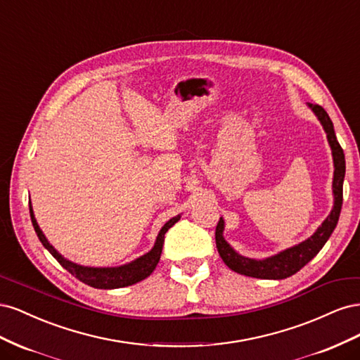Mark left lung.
I'll list each match as a JSON object with an SVG mask.
<instances>
[{"instance_id": "8db88e82", "label": "left lung", "mask_w": 360, "mask_h": 360, "mask_svg": "<svg viewBox=\"0 0 360 360\" xmlns=\"http://www.w3.org/2000/svg\"><path fill=\"white\" fill-rule=\"evenodd\" d=\"M308 106L319 118L321 123L326 135H328V143L332 150L333 158V181H332V192H333V209L330 214L326 217L323 224L317 228L311 237L307 240L300 242L299 245H294L288 249L281 250V252L263 258H248L245 255H240L237 250L228 243L224 238V228L225 222L221 217L216 226V248L219 252L224 263L230 267L231 270L237 271V274L258 278V279H285L307 266L309 261L317 255L321 248L329 240L330 234L333 233L335 226L340 219L341 207H342V184H344V176H345V158L344 151L338 143L335 129L330 117L328 115L320 105L308 103Z\"/></svg>"}]
</instances>
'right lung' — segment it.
Returning <instances> with one entry per match:
<instances>
[{"mask_svg":"<svg viewBox=\"0 0 360 360\" xmlns=\"http://www.w3.org/2000/svg\"><path fill=\"white\" fill-rule=\"evenodd\" d=\"M30 216H31V222H32V226H34L39 240L41 242L43 246L49 250L52 257L56 258L58 263L69 271V274H72L75 278L82 281L84 284L94 287V288H102V290H114V288H123V287L134 285V284H136V282L143 281L153 274V270L156 269L159 259H160L163 240H165V233L180 219V214H177V216H174L172 219H169L165 225H163L162 230L159 231V234L156 237L155 246L151 248L148 252L144 254L143 257L130 261V263H127V264L117 266V267H89V266H81V264L72 263V261L64 258L58 252V250L48 242V238L45 237V234H43V231L40 230V226L36 221V216H34V212H32L31 202H30Z\"/></svg>","mask_w":360,"mask_h":360,"instance_id":"1","label":"right lung"}]
</instances>
